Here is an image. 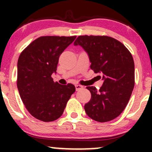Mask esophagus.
<instances>
[{
  "instance_id": "34e87169",
  "label": "esophagus",
  "mask_w": 152,
  "mask_h": 152,
  "mask_svg": "<svg viewBox=\"0 0 152 152\" xmlns=\"http://www.w3.org/2000/svg\"><path fill=\"white\" fill-rule=\"evenodd\" d=\"M75 86H76V91L81 90V88H83V86H81V85H80V84H76Z\"/></svg>"
}]
</instances>
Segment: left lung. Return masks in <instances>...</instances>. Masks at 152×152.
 Masks as SVG:
<instances>
[{
	"label": "left lung",
	"instance_id": "1",
	"mask_svg": "<svg viewBox=\"0 0 152 152\" xmlns=\"http://www.w3.org/2000/svg\"><path fill=\"white\" fill-rule=\"evenodd\" d=\"M88 53L91 69L102 74V86H87L91 94L85 104L86 114L99 122L111 121L121 114L134 87V62L132 53L118 40L106 36H79L74 42Z\"/></svg>",
	"mask_w": 152,
	"mask_h": 152
}]
</instances>
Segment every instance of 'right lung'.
I'll return each instance as SVG.
<instances>
[{"label": "right lung", "instance_id": "obj_1", "mask_svg": "<svg viewBox=\"0 0 152 152\" xmlns=\"http://www.w3.org/2000/svg\"><path fill=\"white\" fill-rule=\"evenodd\" d=\"M76 36H41L21 52L18 60L17 86L26 109L42 121L58 119L76 91L74 85L59 84L56 73L59 56Z\"/></svg>", "mask_w": 152, "mask_h": 152}]
</instances>
